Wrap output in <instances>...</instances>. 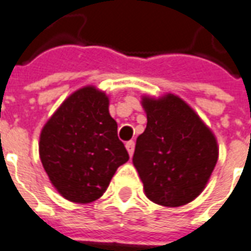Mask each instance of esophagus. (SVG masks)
<instances>
[{
  "label": "esophagus",
  "mask_w": 251,
  "mask_h": 251,
  "mask_svg": "<svg viewBox=\"0 0 251 251\" xmlns=\"http://www.w3.org/2000/svg\"><path fill=\"white\" fill-rule=\"evenodd\" d=\"M126 150H127V152H129L130 156H133L134 141H129V142H126Z\"/></svg>",
  "instance_id": "1"
}]
</instances>
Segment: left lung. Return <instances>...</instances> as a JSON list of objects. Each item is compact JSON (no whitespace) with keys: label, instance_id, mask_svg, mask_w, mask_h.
Listing matches in <instances>:
<instances>
[{"label":"left lung","instance_id":"left-lung-1","mask_svg":"<svg viewBox=\"0 0 251 251\" xmlns=\"http://www.w3.org/2000/svg\"><path fill=\"white\" fill-rule=\"evenodd\" d=\"M146 129L135 143L133 164L151 201L181 206L205 188L219 159L213 131L183 99L142 96Z\"/></svg>","mask_w":251,"mask_h":251}]
</instances>
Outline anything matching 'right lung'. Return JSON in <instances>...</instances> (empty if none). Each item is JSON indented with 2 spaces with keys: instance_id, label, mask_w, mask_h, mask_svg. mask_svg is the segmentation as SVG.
<instances>
[{
  "instance_id": "right-lung-1",
  "label": "right lung",
  "mask_w": 251,
  "mask_h": 251,
  "mask_svg": "<svg viewBox=\"0 0 251 251\" xmlns=\"http://www.w3.org/2000/svg\"><path fill=\"white\" fill-rule=\"evenodd\" d=\"M39 156L63 198L77 204L100 199L129 160L109 113V96L95 85L68 96L42 129Z\"/></svg>"
}]
</instances>
